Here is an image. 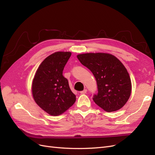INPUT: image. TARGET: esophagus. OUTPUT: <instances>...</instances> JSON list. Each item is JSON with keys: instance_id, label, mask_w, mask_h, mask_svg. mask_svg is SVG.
<instances>
[{"instance_id": "34e87169", "label": "esophagus", "mask_w": 155, "mask_h": 155, "mask_svg": "<svg viewBox=\"0 0 155 155\" xmlns=\"http://www.w3.org/2000/svg\"><path fill=\"white\" fill-rule=\"evenodd\" d=\"M87 89H84L83 91H81V92H80V93L81 94H86V93H87Z\"/></svg>"}]
</instances>
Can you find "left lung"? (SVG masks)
<instances>
[{
	"mask_svg": "<svg viewBox=\"0 0 155 155\" xmlns=\"http://www.w3.org/2000/svg\"><path fill=\"white\" fill-rule=\"evenodd\" d=\"M77 58L96 78L98 92L94 95V101L109 112L123 107L130 96L131 81L120 61L106 53L79 54Z\"/></svg>",
	"mask_w": 155,
	"mask_h": 155,
	"instance_id": "1",
	"label": "left lung"
}]
</instances>
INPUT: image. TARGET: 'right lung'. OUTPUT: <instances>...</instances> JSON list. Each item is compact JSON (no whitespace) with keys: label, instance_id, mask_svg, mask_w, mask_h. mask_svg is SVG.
<instances>
[{"label":"right lung","instance_id":"1","mask_svg":"<svg viewBox=\"0 0 155 155\" xmlns=\"http://www.w3.org/2000/svg\"><path fill=\"white\" fill-rule=\"evenodd\" d=\"M71 52L57 51L41 63L32 83V94L36 104L51 116L63 114L76 101L67 78L63 76Z\"/></svg>","mask_w":155,"mask_h":155}]
</instances>
